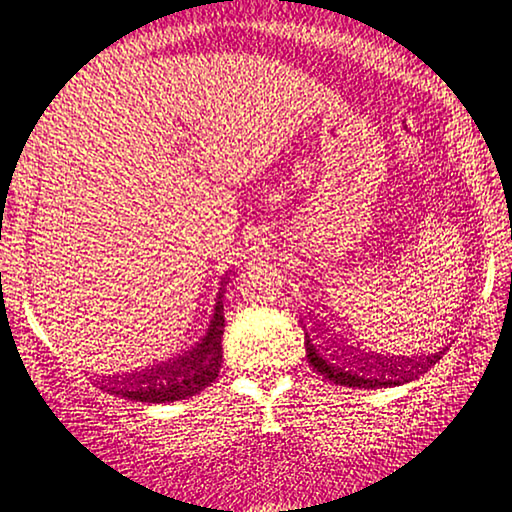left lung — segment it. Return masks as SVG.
<instances>
[{
  "instance_id": "obj_1",
  "label": "left lung",
  "mask_w": 512,
  "mask_h": 512,
  "mask_svg": "<svg viewBox=\"0 0 512 512\" xmlns=\"http://www.w3.org/2000/svg\"><path fill=\"white\" fill-rule=\"evenodd\" d=\"M308 336V334H306ZM341 350V348H338ZM352 355V352H350ZM443 350L436 352L431 357H383V355H355L352 359H342L341 363L337 362L338 358L343 355H327V350H322L318 345H313L311 336L306 338V357L308 362L320 376L329 378L331 383L343 385V387H364V390H380V387H394V385H403L415 380L420 373H424L429 369L431 364H436L441 359Z\"/></svg>"
}]
</instances>
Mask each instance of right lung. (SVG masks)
Instances as JSON below:
<instances>
[{
	"mask_svg": "<svg viewBox=\"0 0 512 512\" xmlns=\"http://www.w3.org/2000/svg\"><path fill=\"white\" fill-rule=\"evenodd\" d=\"M222 280L218 301H215L211 325L206 336L187 350L185 355L169 359L153 366V369L136 371L132 376H113L102 380V387L111 394H120L125 399L146 403H167L194 397L218 378L222 366V331H225V313H222Z\"/></svg>",
	"mask_w": 512,
	"mask_h": 512,
	"instance_id": "add662e5",
	"label": "right lung"
}]
</instances>
